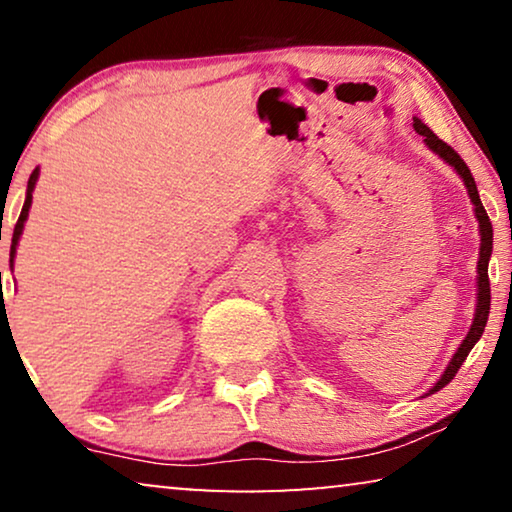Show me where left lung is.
<instances>
[{
	"label": "left lung",
	"mask_w": 512,
	"mask_h": 512,
	"mask_svg": "<svg viewBox=\"0 0 512 512\" xmlns=\"http://www.w3.org/2000/svg\"><path fill=\"white\" fill-rule=\"evenodd\" d=\"M413 127H415L417 134L424 136V143H427V148L431 150V153H436L445 164H450V167L457 171V176L464 181V187H466V192H469V199H471V204H473V213H475V218H478V232H480L478 278H475V280H478V294H475V313H473L471 329H469V334H466L464 341L459 343L457 352H455V355H452L448 366H445V371L441 373V378H438L436 383H434V387H431V390L424 394V397H429V394L443 390V387L448 385L452 378H455V373L459 371V366L464 364V359L469 357V352L473 350V345L480 341L482 331H485L487 315H489V299H492V292H489L487 266H489V257H492L494 232H492V222H489V215L485 211V206H482L478 187H475V181H473L469 167H466V162L455 153V150L448 146V143L438 139V136L431 132V129L424 125L420 118H413Z\"/></svg>",
	"instance_id": "1"
}]
</instances>
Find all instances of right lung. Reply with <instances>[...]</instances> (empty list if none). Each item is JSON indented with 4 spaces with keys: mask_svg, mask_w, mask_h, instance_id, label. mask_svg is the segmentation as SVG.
Returning a JSON list of instances; mask_svg holds the SVG:
<instances>
[{
    "mask_svg": "<svg viewBox=\"0 0 512 512\" xmlns=\"http://www.w3.org/2000/svg\"><path fill=\"white\" fill-rule=\"evenodd\" d=\"M37 181H39V167L32 171L30 181H27V192H25V204H23V211H20V218L16 222V229H13V236H11V266H13V259H16V248H18V241L20 236H23V229H25V222H27V215H30V206H32V192L34 187H37ZM2 276V271H0Z\"/></svg>",
    "mask_w": 512,
    "mask_h": 512,
    "instance_id": "add662e5",
    "label": "right lung"
}]
</instances>
